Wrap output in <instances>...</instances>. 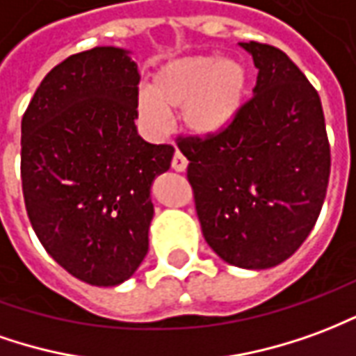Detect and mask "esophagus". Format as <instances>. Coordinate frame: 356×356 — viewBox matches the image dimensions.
Segmentation results:
<instances>
[{
  "mask_svg": "<svg viewBox=\"0 0 356 356\" xmlns=\"http://www.w3.org/2000/svg\"><path fill=\"white\" fill-rule=\"evenodd\" d=\"M172 168L176 172H184L186 168H188V159L184 157L180 151H176L172 157Z\"/></svg>",
  "mask_w": 356,
  "mask_h": 356,
  "instance_id": "1",
  "label": "esophagus"
}]
</instances>
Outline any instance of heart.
<instances>
[{"mask_svg":"<svg viewBox=\"0 0 356 356\" xmlns=\"http://www.w3.org/2000/svg\"><path fill=\"white\" fill-rule=\"evenodd\" d=\"M249 70L236 57L193 55L166 63L153 74L147 92L136 97V113L153 136L168 130V111H180L184 130L209 140L228 130L243 109Z\"/></svg>","mask_w":356,"mask_h":356,"instance_id":"1","label":"heart"}]
</instances>
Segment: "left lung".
I'll list each match as a JSON object with an SVG mask.
<instances>
[{
  "instance_id": "8db88e82",
  "label": "left lung",
  "mask_w": 356,
  "mask_h": 356,
  "mask_svg": "<svg viewBox=\"0 0 356 356\" xmlns=\"http://www.w3.org/2000/svg\"><path fill=\"white\" fill-rule=\"evenodd\" d=\"M259 74L222 134L184 138L201 230L232 266L264 270L301 247L326 197L330 143L318 92L286 53L239 42Z\"/></svg>"
}]
</instances>
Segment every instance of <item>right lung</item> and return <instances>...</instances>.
I'll use <instances>...</instances> for the list:
<instances>
[{"label": "right lung", "instance_id": "1", "mask_svg": "<svg viewBox=\"0 0 356 356\" xmlns=\"http://www.w3.org/2000/svg\"><path fill=\"white\" fill-rule=\"evenodd\" d=\"M128 49L97 45L53 67L21 124L30 224L65 270L90 286L132 278L149 249L151 186L172 145L134 120L140 72Z\"/></svg>", "mask_w": 356, "mask_h": 356}]
</instances>
